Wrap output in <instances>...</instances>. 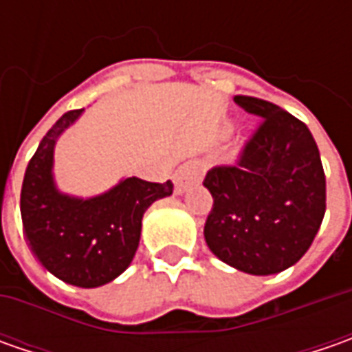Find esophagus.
<instances>
[{
  "label": "esophagus",
  "instance_id": "esophagus-1",
  "mask_svg": "<svg viewBox=\"0 0 352 352\" xmlns=\"http://www.w3.org/2000/svg\"><path fill=\"white\" fill-rule=\"evenodd\" d=\"M204 172H206V164H204V160H199V158H192V160L184 162L182 166L176 170V174H174L176 192L182 194V192L188 190V186L199 182V180L204 178Z\"/></svg>",
  "mask_w": 352,
  "mask_h": 352
}]
</instances>
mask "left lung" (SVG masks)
<instances>
[{
    "label": "left lung",
    "instance_id": "1",
    "mask_svg": "<svg viewBox=\"0 0 352 352\" xmlns=\"http://www.w3.org/2000/svg\"><path fill=\"white\" fill-rule=\"evenodd\" d=\"M258 125L233 164L208 172L213 206L204 235L210 250L236 270L266 276L296 264L325 215V172L309 129L274 103L235 96Z\"/></svg>",
    "mask_w": 352,
    "mask_h": 352
}]
</instances>
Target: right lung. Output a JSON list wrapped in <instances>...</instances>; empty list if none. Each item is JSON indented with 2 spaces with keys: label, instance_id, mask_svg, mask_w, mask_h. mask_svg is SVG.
Returning a JSON list of instances; mask_svg holds the SVG:
<instances>
[{
  "label": "right lung",
  "instance_id": "obj_1",
  "mask_svg": "<svg viewBox=\"0 0 352 352\" xmlns=\"http://www.w3.org/2000/svg\"><path fill=\"white\" fill-rule=\"evenodd\" d=\"M84 109H72L48 129L29 160L21 188V219L33 254L62 282L96 288L127 268L141 239L142 213L170 196L174 184L127 178L91 199L62 196L52 182V151Z\"/></svg>",
  "mask_w": 352,
  "mask_h": 352
}]
</instances>
